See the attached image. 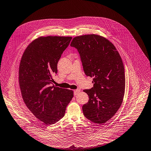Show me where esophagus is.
I'll list each match as a JSON object with an SVG mask.
<instances>
[{
    "label": "esophagus",
    "mask_w": 151,
    "mask_h": 151,
    "mask_svg": "<svg viewBox=\"0 0 151 151\" xmlns=\"http://www.w3.org/2000/svg\"><path fill=\"white\" fill-rule=\"evenodd\" d=\"M79 92H80V90H79V89H76V90L74 91V92H73V94H74V95H75V96L77 95L79 93Z\"/></svg>",
    "instance_id": "34e87169"
}]
</instances>
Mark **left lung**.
<instances>
[{
    "label": "left lung",
    "instance_id": "obj_1",
    "mask_svg": "<svg viewBox=\"0 0 151 151\" xmlns=\"http://www.w3.org/2000/svg\"><path fill=\"white\" fill-rule=\"evenodd\" d=\"M70 46L78 50L85 75L93 78V87L84 90L89 101L82 106L83 115L92 122L104 124L122 103L125 77L121 57L111 42L94 34L74 37Z\"/></svg>",
    "mask_w": 151,
    "mask_h": 151
}]
</instances>
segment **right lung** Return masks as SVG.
<instances>
[{"mask_svg": "<svg viewBox=\"0 0 151 151\" xmlns=\"http://www.w3.org/2000/svg\"><path fill=\"white\" fill-rule=\"evenodd\" d=\"M72 37H40L30 43L21 59L19 81L26 106L46 125L62 119L73 96L71 90L52 84L57 65Z\"/></svg>", "mask_w": 151, "mask_h": 151, "instance_id": "add662e5", "label": "right lung"}]
</instances>
